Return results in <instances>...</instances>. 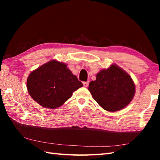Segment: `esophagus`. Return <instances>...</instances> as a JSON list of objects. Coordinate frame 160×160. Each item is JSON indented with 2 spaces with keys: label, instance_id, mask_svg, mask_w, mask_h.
Returning <instances> with one entry per match:
<instances>
[{
  "label": "esophagus",
  "instance_id": "34e87169",
  "mask_svg": "<svg viewBox=\"0 0 160 160\" xmlns=\"http://www.w3.org/2000/svg\"><path fill=\"white\" fill-rule=\"evenodd\" d=\"M83 86H84V87H85V88H87V87H88V85H89V82H88V81L83 82Z\"/></svg>",
  "mask_w": 160,
  "mask_h": 160
}]
</instances>
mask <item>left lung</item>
Segmentation results:
<instances>
[{
	"label": "left lung",
	"mask_w": 160,
	"mask_h": 160,
	"mask_svg": "<svg viewBox=\"0 0 160 160\" xmlns=\"http://www.w3.org/2000/svg\"><path fill=\"white\" fill-rule=\"evenodd\" d=\"M88 89L101 108L112 112L128 105L135 93L132 77L115 64L99 71L96 80L90 82Z\"/></svg>",
	"instance_id": "left-lung-1"
}]
</instances>
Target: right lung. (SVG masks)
<instances>
[{
  "mask_svg": "<svg viewBox=\"0 0 160 160\" xmlns=\"http://www.w3.org/2000/svg\"><path fill=\"white\" fill-rule=\"evenodd\" d=\"M83 83L64 62L52 60L32 71L27 88L31 98L42 107L56 109L72 95Z\"/></svg>",
  "mask_w": 160,
  "mask_h": 160,
  "instance_id": "right-lung-1",
  "label": "right lung"
}]
</instances>
